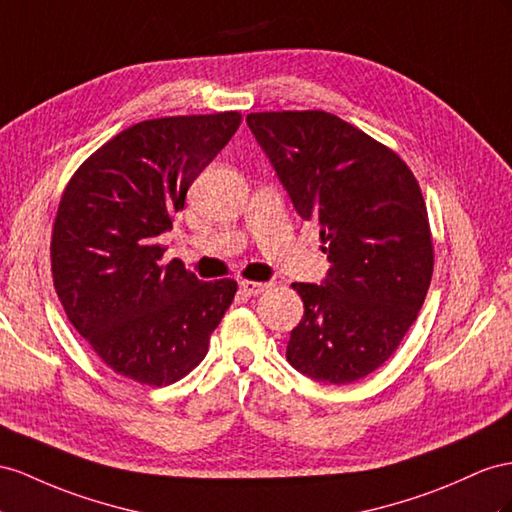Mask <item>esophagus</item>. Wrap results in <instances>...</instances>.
Returning <instances> with one entry per match:
<instances>
[{"mask_svg":"<svg viewBox=\"0 0 512 512\" xmlns=\"http://www.w3.org/2000/svg\"><path fill=\"white\" fill-rule=\"evenodd\" d=\"M240 287H242V292L246 294V296H257V294H264L268 287H270V283H261V281H240Z\"/></svg>","mask_w":512,"mask_h":512,"instance_id":"obj_1","label":"esophagus"}]
</instances>
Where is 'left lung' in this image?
Listing matches in <instances>:
<instances>
[{
    "mask_svg": "<svg viewBox=\"0 0 512 512\" xmlns=\"http://www.w3.org/2000/svg\"><path fill=\"white\" fill-rule=\"evenodd\" d=\"M305 220L316 218L329 274L292 283L305 316L287 361L346 385L396 352L424 305L435 266L422 190L402 157L324 110L246 116Z\"/></svg>",
    "mask_w": 512,
    "mask_h": 512,
    "instance_id": "left-lung-1",
    "label": "left lung"
}]
</instances>
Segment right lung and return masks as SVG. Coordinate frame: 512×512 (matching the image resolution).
<instances>
[{
    "mask_svg": "<svg viewBox=\"0 0 512 512\" xmlns=\"http://www.w3.org/2000/svg\"><path fill=\"white\" fill-rule=\"evenodd\" d=\"M240 112L166 116L123 129L75 170L51 229L56 294L110 370L162 387L199 365L233 303V279L199 281L157 238Z\"/></svg>",
    "mask_w": 512,
    "mask_h": 512,
    "instance_id": "right-lung-1",
    "label": "right lung"
}]
</instances>
